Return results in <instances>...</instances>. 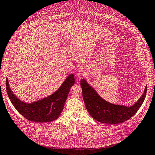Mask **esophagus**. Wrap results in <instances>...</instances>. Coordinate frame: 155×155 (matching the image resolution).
<instances>
[{
  "label": "esophagus",
  "mask_w": 155,
  "mask_h": 155,
  "mask_svg": "<svg viewBox=\"0 0 155 155\" xmlns=\"http://www.w3.org/2000/svg\"><path fill=\"white\" fill-rule=\"evenodd\" d=\"M77 76L78 77L84 76V71H83L82 70H78L77 72Z\"/></svg>",
  "instance_id": "34e87169"
}]
</instances>
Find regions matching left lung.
<instances>
[{"label": "left lung", "mask_w": 155, "mask_h": 155, "mask_svg": "<svg viewBox=\"0 0 155 155\" xmlns=\"http://www.w3.org/2000/svg\"><path fill=\"white\" fill-rule=\"evenodd\" d=\"M81 86L85 106L90 116L98 122L110 125L125 122L132 117L142 106L147 92L146 86L139 100L132 106H125L105 101L84 79L81 80Z\"/></svg>", "instance_id": "obj_1"}]
</instances>
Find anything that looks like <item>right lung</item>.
<instances>
[{"label": "right lung", "instance_id": "right-lung-1", "mask_svg": "<svg viewBox=\"0 0 155 155\" xmlns=\"http://www.w3.org/2000/svg\"><path fill=\"white\" fill-rule=\"evenodd\" d=\"M75 83L74 74H70L54 94L41 100L26 103L14 94L6 78V90L15 109L26 119L34 122L44 123L57 120L64 109L72 86Z\"/></svg>", "mask_w": 155, "mask_h": 155}]
</instances>
